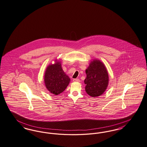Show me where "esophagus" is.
<instances>
[{
    "label": "esophagus",
    "mask_w": 147,
    "mask_h": 147,
    "mask_svg": "<svg viewBox=\"0 0 147 147\" xmlns=\"http://www.w3.org/2000/svg\"><path fill=\"white\" fill-rule=\"evenodd\" d=\"M73 82H80V80L78 79H74Z\"/></svg>",
    "instance_id": "esophagus-1"
}]
</instances>
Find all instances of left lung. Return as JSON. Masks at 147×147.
I'll return each instance as SVG.
<instances>
[{
  "mask_svg": "<svg viewBox=\"0 0 147 147\" xmlns=\"http://www.w3.org/2000/svg\"><path fill=\"white\" fill-rule=\"evenodd\" d=\"M86 78L84 80L85 91L92 97L103 94L109 84L108 72L105 65L99 59H94L85 70Z\"/></svg>",
  "mask_w": 147,
  "mask_h": 147,
  "instance_id": "obj_1",
  "label": "left lung"
}]
</instances>
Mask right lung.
Wrapping results in <instances>:
<instances>
[{"instance_id":"obj_1","label":"right lung","mask_w":147,"mask_h":147,"mask_svg":"<svg viewBox=\"0 0 147 147\" xmlns=\"http://www.w3.org/2000/svg\"><path fill=\"white\" fill-rule=\"evenodd\" d=\"M54 64L47 65L44 74V83L52 94L58 95L67 88L71 79L62 68L61 62L56 60Z\"/></svg>"}]
</instances>
